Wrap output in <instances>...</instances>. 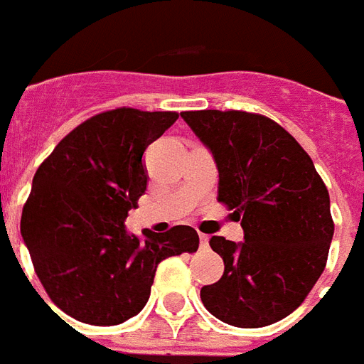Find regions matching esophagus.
I'll list each match as a JSON object with an SVG mask.
<instances>
[{
  "label": "esophagus",
  "mask_w": 364,
  "mask_h": 364,
  "mask_svg": "<svg viewBox=\"0 0 364 364\" xmlns=\"http://www.w3.org/2000/svg\"><path fill=\"white\" fill-rule=\"evenodd\" d=\"M199 240H200V248L203 250L208 248V235H205V232H199Z\"/></svg>",
  "instance_id": "34e87169"
}]
</instances>
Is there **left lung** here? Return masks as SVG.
I'll list each match as a JSON object with an SVG mask.
<instances>
[{
    "instance_id": "obj_1",
    "label": "left lung",
    "mask_w": 364,
    "mask_h": 364,
    "mask_svg": "<svg viewBox=\"0 0 364 364\" xmlns=\"http://www.w3.org/2000/svg\"><path fill=\"white\" fill-rule=\"evenodd\" d=\"M182 118L214 156L218 200L235 210L242 242L212 237L223 276L200 301L223 323L255 329L301 306L333 240L329 191L304 148L267 116L188 110Z\"/></svg>"
}]
</instances>
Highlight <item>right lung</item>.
Returning <instances> with one entry per match:
<instances>
[{"mask_svg": "<svg viewBox=\"0 0 364 364\" xmlns=\"http://www.w3.org/2000/svg\"><path fill=\"white\" fill-rule=\"evenodd\" d=\"M176 120L178 112L107 110L75 127L37 168L20 232L45 291L67 316L124 323L146 304L158 264L199 248L190 225L144 238L124 225L146 191L142 154Z\"/></svg>", "mask_w": 364, "mask_h": 364, "instance_id": "add662e5", "label": "right lung"}]
</instances>
